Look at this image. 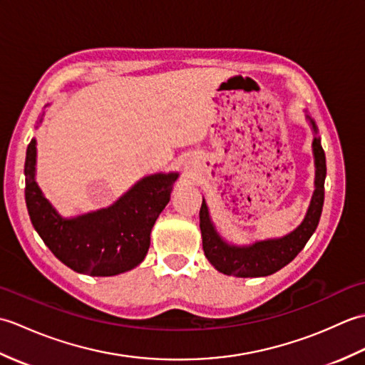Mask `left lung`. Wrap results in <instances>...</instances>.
<instances>
[{"instance_id":"left-lung-1","label":"left lung","mask_w":365,"mask_h":365,"mask_svg":"<svg viewBox=\"0 0 365 365\" xmlns=\"http://www.w3.org/2000/svg\"><path fill=\"white\" fill-rule=\"evenodd\" d=\"M306 118L311 122L315 133L312 141V152L315 160V190L304 220L289 235L263 240V242H255L247 246L230 245L224 242L218 232H216L210 215H208V207L205 200H202V207H200L199 212L202 247L205 257L220 273L237 277H260L273 274L297 257L298 252L309 242V238L312 237L317 226H319L324 200L327 158H324L320 138L317 136L319 130H317L315 122L309 114Z\"/></svg>"}]
</instances>
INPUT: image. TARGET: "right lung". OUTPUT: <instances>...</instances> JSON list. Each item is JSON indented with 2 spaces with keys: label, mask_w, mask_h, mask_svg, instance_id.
Masks as SVG:
<instances>
[{
  "label": "right lung",
  "mask_w": 365,
  "mask_h": 365,
  "mask_svg": "<svg viewBox=\"0 0 365 365\" xmlns=\"http://www.w3.org/2000/svg\"><path fill=\"white\" fill-rule=\"evenodd\" d=\"M36 144L33 138L26 149L25 199L31 222L48 250L81 274L115 276L138 267L149 251L152 227L169 202L178 174L147 175L113 205L63 218L36 182Z\"/></svg>",
  "instance_id": "1"
}]
</instances>
